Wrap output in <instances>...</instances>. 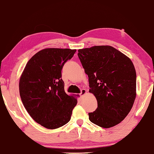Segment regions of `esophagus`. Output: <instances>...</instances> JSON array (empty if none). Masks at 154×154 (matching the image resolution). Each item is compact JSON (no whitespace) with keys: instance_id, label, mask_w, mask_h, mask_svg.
<instances>
[{"instance_id":"34e87169","label":"esophagus","mask_w":154,"mask_h":154,"mask_svg":"<svg viewBox=\"0 0 154 154\" xmlns=\"http://www.w3.org/2000/svg\"><path fill=\"white\" fill-rule=\"evenodd\" d=\"M86 93H87L86 89H81V93H80V95H81V96H83L84 95H85V94H86Z\"/></svg>"}]
</instances>
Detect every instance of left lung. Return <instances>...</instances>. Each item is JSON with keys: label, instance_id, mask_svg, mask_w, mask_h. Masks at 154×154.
<instances>
[{"label": "left lung", "instance_id": "obj_1", "mask_svg": "<svg viewBox=\"0 0 154 154\" xmlns=\"http://www.w3.org/2000/svg\"><path fill=\"white\" fill-rule=\"evenodd\" d=\"M78 57L88 75L89 93L97 108L89 119L99 127L109 128L122 122L136 97V72L128 57L109 45L78 50Z\"/></svg>", "mask_w": 154, "mask_h": 154}]
</instances>
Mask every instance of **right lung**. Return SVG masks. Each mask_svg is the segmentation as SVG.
<instances>
[{"label": "right lung", "mask_w": 154, "mask_h": 154, "mask_svg": "<svg viewBox=\"0 0 154 154\" xmlns=\"http://www.w3.org/2000/svg\"><path fill=\"white\" fill-rule=\"evenodd\" d=\"M75 52L70 49H42L29 59L20 75L19 93L24 107L45 128L55 129L67 123L77 103L79 95H67L61 79L63 65Z\"/></svg>", "instance_id": "right-lung-1"}]
</instances>
